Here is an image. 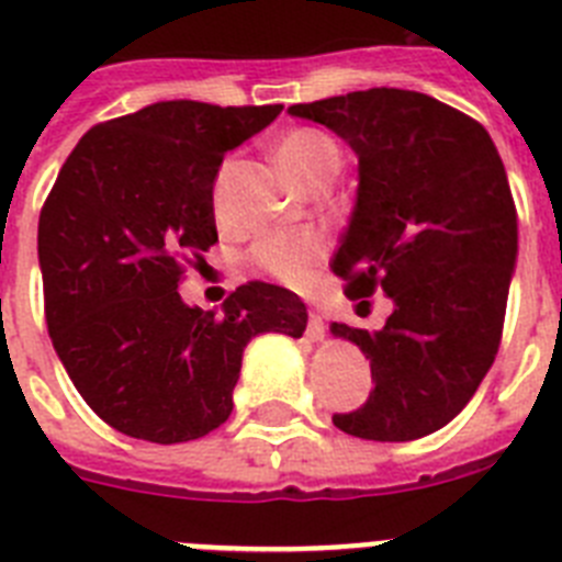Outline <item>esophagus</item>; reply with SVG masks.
I'll list each match as a JSON object with an SVG mask.
<instances>
[{"instance_id": "esophagus-1", "label": "esophagus", "mask_w": 562, "mask_h": 562, "mask_svg": "<svg viewBox=\"0 0 562 562\" xmlns=\"http://www.w3.org/2000/svg\"><path fill=\"white\" fill-rule=\"evenodd\" d=\"M305 336H308L311 341H325V336H328V325H325V319H322L319 314L308 316V330H305Z\"/></svg>"}]
</instances>
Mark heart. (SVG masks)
<instances>
[{
    "label": "heart",
    "mask_w": 562,
    "mask_h": 562,
    "mask_svg": "<svg viewBox=\"0 0 562 562\" xmlns=\"http://www.w3.org/2000/svg\"><path fill=\"white\" fill-rule=\"evenodd\" d=\"M280 172L296 189L308 192L316 183L334 180L339 172L341 153L336 140L314 126H294L282 133L271 146ZM322 246L314 234H294V237H268L257 246L254 260L262 271L288 285H300L311 274V268L319 262Z\"/></svg>",
    "instance_id": "heart-1"
}]
</instances>
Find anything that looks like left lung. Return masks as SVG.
I'll list each match as a JSON object with an SVG mask.
<instances>
[{
    "mask_svg": "<svg viewBox=\"0 0 562 562\" xmlns=\"http://www.w3.org/2000/svg\"><path fill=\"white\" fill-rule=\"evenodd\" d=\"M288 112L328 126L359 158L330 268L350 300L382 288L393 302L373 334L330 325L370 359L375 382L334 424L368 441L429 436L475 396L501 345L517 262L504 160L484 126L424 92L373 87Z\"/></svg>",
    "mask_w": 562,
    "mask_h": 562,
    "instance_id": "left-lung-1",
    "label": "left lung"
}]
</instances>
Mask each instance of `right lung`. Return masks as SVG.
I'll list each match as a JSON object with an SVG mask.
<instances>
[{"label":"right lung","instance_id":"1","mask_svg":"<svg viewBox=\"0 0 562 562\" xmlns=\"http://www.w3.org/2000/svg\"><path fill=\"white\" fill-rule=\"evenodd\" d=\"M280 112L158 101L92 126L58 172L38 214L47 330L81 398L124 436H206L232 416L248 341L305 334V302L288 288L248 282L223 314L178 294L180 257L217 243L223 155Z\"/></svg>","mask_w":562,"mask_h":562}]
</instances>
